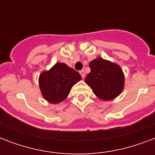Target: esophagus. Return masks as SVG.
<instances>
[{
  "label": "esophagus",
  "instance_id": "obj_1",
  "mask_svg": "<svg viewBox=\"0 0 155 155\" xmlns=\"http://www.w3.org/2000/svg\"><path fill=\"white\" fill-rule=\"evenodd\" d=\"M80 75H81V76H82V78H84V77H85V72H84V70L80 71Z\"/></svg>",
  "mask_w": 155,
  "mask_h": 155
}]
</instances>
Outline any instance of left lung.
Segmentation results:
<instances>
[{
	"label": "left lung",
	"instance_id": "8db88e82",
	"mask_svg": "<svg viewBox=\"0 0 155 155\" xmlns=\"http://www.w3.org/2000/svg\"><path fill=\"white\" fill-rule=\"evenodd\" d=\"M89 67L91 72L85 78V83L98 98L109 101L122 92L125 75L117 63L97 57L90 62Z\"/></svg>",
	"mask_w": 155,
	"mask_h": 155
}]
</instances>
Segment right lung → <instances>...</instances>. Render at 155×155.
I'll return each mask as SVG.
<instances>
[{
    "label": "right lung",
    "instance_id": "right-lung-1",
    "mask_svg": "<svg viewBox=\"0 0 155 155\" xmlns=\"http://www.w3.org/2000/svg\"><path fill=\"white\" fill-rule=\"evenodd\" d=\"M81 78L80 73L64 63H56L51 69L42 71L38 77L42 97L51 104L60 103Z\"/></svg>",
    "mask_w": 155,
    "mask_h": 155
}]
</instances>
